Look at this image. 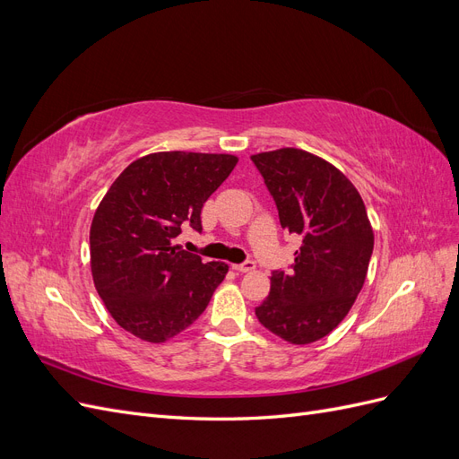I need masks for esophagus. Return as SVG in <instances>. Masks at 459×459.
Listing matches in <instances>:
<instances>
[{
    "label": "esophagus",
    "instance_id": "34e87169",
    "mask_svg": "<svg viewBox=\"0 0 459 459\" xmlns=\"http://www.w3.org/2000/svg\"><path fill=\"white\" fill-rule=\"evenodd\" d=\"M255 268H256L255 260H245V262H241V264H233V270H235V272H241V273L253 272Z\"/></svg>",
    "mask_w": 459,
    "mask_h": 459
}]
</instances>
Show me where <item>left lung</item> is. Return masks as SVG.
I'll list each match as a JSON object with an SVG mask.
<instances>
[{
	"instance_id": "8db88e82",
	"label": "left lung",
	"mask_w": 459,
	"mask_h": 459,
	"mask_svg": "<svg viewBox=\"0 0 459 459\" xmlns=\"http://www.w3.org/2000/svg\"><path fill=\"white\" fill-rule=\"evenodd\" d=\"M251 160L302 245L290 270H273L258 322L293 344L324 339L349 314L366 281L373 230L356 187L335 166L302 149L258 152Z\"/></svg>"
}]
</instances>
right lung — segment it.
Masks as SVG:
<instances>
[{
  "mask_svg": "<svg viewBox=\"0 0 459 459\" xmlns=\"http://www.w3.org/2000/svg\"><path fill=\"white\" fill-rule=\"evenodd\" d=\"M238 164L233 155L152 152L134 160L97 206L90 230L97 293L117 324L164 342L204 312L228 264L204 262L174 245Z\"/></svg>",
  "mask_w": 459,
  "mask_h": 459,
  "instance_id": "right-lung-1",
  "label": "right lung"
}]
</instances>
